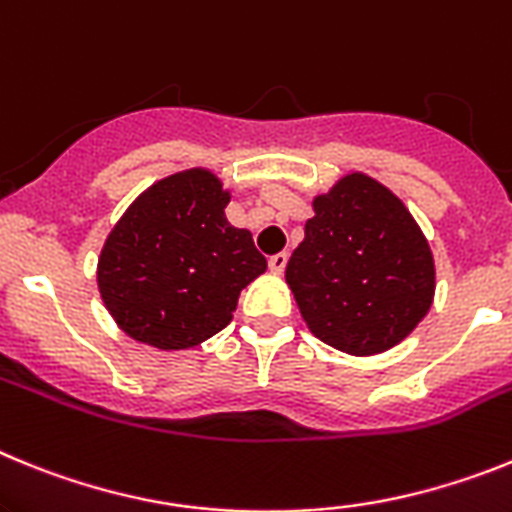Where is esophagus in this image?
Instances as JSON below:
<instances>
[{"label": "esophagus", "mask_w": 512, "mask_h": 512, "mask_svg": "<svg viewBox=\"0 0 512 512\" xmlns=\"http://www.w3.org/2000/svg\"><path fill=\"white\" fill-rule=\"evenodd\" d=\"M268 265H270V270H273V273H283V270H286V265H288V252H278V255H273L268 260Z\"/></svg>", "instance_id": "obj_1"}]
</instances>
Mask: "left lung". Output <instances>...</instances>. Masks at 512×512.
<instances>
[{
    "mask_svg": "<svg viewBox=\"0 0 512 512\" xmlns=\"http://www.w3.org/2000/svg\"><path fill=\"white\" fill-rule=\"evenodd\" d=\"M286 265L311 335L350 355L394 348L428 314L433 252L412 213L379 180L353 172L314 198Z\"/></svg>",
    "mask_w": 512,
    "mask_h": 512,
    "instance_id": "left-lung-1",
    "label": "left lung"
}]
</instances>
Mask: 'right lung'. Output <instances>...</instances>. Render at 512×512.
<instances>
[{"instance_id": "1", "label": "right lung", "mask_w": 512, "mask_h": 512, "mask_svg": "<svg viewBox=\"0 0 512 512\" xmlns=\"http://www.w3.org/2000/svg\"><path fill=\"white\" fill-rule=\"evenodd\" d=\"M229 198L219 177L195 167L154 182L113 226L97 288L128 337L185 350L231 322L239 293L268 260L250 231L226 221Z\"/></svg>"}]
</instances>
